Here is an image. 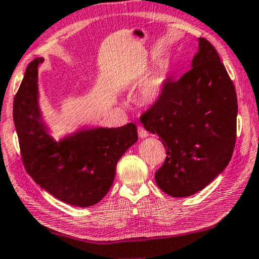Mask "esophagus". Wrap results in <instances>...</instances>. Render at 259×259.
Masks as SVG:
<instances>
[{"mask_svg": "<svg viewBox=\"0 0 259 259\" xmlns=\"http://www.w3.org/2000/svg\"><path fill=\"white\" fill-rule=\"evenodd\" d=\"M137 134H139V136L141 137V139H145V137L148 136V132H147L145 127L141 126V125L137 126Z\"/></svg>", "mask_w": 259, "mask_h": 259, "instance_id": "34e87169", "label": "esophagus"}]
</instances>
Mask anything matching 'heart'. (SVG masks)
Returning <instances> with one entry per match:
<instances>
[{"label": "heart", "instance_id": "heart-1", "mask_svg": "<svg viewBox=\"0 0 259 259\" xmlns=\"http://www.w3.org/2000/svg\"><path fill=\"white\" fill-rule=\"evenodd\" d=\"M163 80L165 77L162 75H155L150 77L140 88V98L145 103H153L161 94L163 88Z\"/></svg>", "mask_w": 259, "mask_h": 259}]
</instances>
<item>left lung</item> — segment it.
<instances>
[{
    "instance_id": "left-lung-1",
    "label": "left lung",
    "mask_w": 259,
    "mask_h": 259,
    "mask_svg": "<svg viewBox=\"0 0 259 259\" xmlns=\"http://www.w3.org/2000/svg\"><path fill=\"white\" fill-rule=\"evenodd\" d=\"M238 100L233 81L207 39L199 38L192 68L163 81L160 97L140 116L166 150L155 182L172 197L204 189L226 168L237 140Z\"/></svg>"
}]
</instances>
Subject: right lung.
<instances>
[{
	"mask_svg": "<svg viewBox=\"0 0 259 259\" xmlns=\"http://www.w3.org/2000/svg\"><path fill=\"white\" fill-rule=\"evenodd\" d=\"M28 64L13 104V119L22 162L32 179L68 204L90 207L104 198L113 184L116 166L137 141L134 123L112 129H93L56 142L39 118L38 65Z\"/></svg>",
	"mask_w": 259,
	"mask_h": 259,
	"instance_id": "right-lung-1",
	"label": "right lung"
}]
</instances>
